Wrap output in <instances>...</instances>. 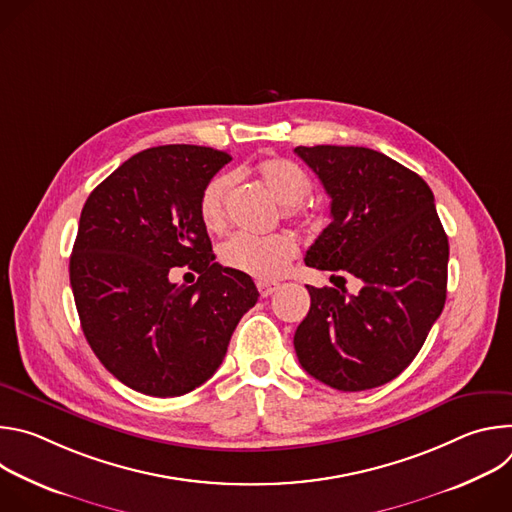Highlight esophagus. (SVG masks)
Returning a JSON list of instances; mask_svg holds the SVG:
<instances>
[{
	"mask_svg": "<svg viewBox=\"0 0 512 512\" xmlns=\"http://www.w3.org/2000/svg\"><path fill=\"white\" fill-rule=\"evenodd\" d=\"M257 289H259L261 298H269L271 294H275V291L279 289V285L273 283V281H257Z\"/></svg>",
	"mask_w": 512,
	"mask_h": 512,
	"instance_id": "1",
	"label": "esophagus"
}]
</instances>
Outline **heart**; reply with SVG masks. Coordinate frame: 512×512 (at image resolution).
Returning <instances> with one entry per match:
<instances>
[{
	"label": "heart",
	"mask_w": 512,
	"mask_h": 512,
	"mask_svg": "<svg viewBox=\"0 0 512 512\" xmlns=\"http://www.w3.org/2000/svg\"><path fill=\"white\" fill-rule=\"evenodd\" d=\"M257 176L267 192L287 206V216H302L300 204L312 192L310 174L296 162L287 158H271L259 164ZM235 188V176L231 172L216 174L210 178L200 194L198 210L200 221L210 233H218L227 223V202ZM221 263L229 269L247 273L261 281L279 279L298 255L294 237L277 233L269 237L233 235L221 245Z\"/></svg>",
	"instance_id": "b5f03b06"
}]
</instances>
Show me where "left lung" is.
Masks as SVG:
<instances>
[{
	"label": "left lung",
	"mask_w": 512,
	"mask_h": 512,
	"mask_svg": "<svg viewBox=\"0 0 512 512\" xmlns=\"http://www.w3.org/2000/svg\"><path fill=\"white\" fill-rule=\"evenodd\" d=\"M332 198V223L306 265L354 275L356 296L312 287L294 346L302 369L338 391H367L399 377L446 304L450 245L421 176L354 145L296 148Z\"/></svg>",
	"instance_id": "8db88e82"
}]
</instances>
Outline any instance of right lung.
I'll return each mask as SVG.
<instances>
[{"label":"right lung","mask_w":512,"mask_h":512,"mask_svg":"<svg viewBox=\"0 0 512 512\" xmlns=\"http://www.w3.org/2000/svg\"><path fill=\"white\" fill-rule=\"evenodd\" d=\"M229 162L202 145L143 150L83 206L68 267L81 326L103 367L143 395L178 397L208 381L257 304L247 273L214 263L200 221V194ZM176 266L199 281L170 282Z\"/></svg>","instance_id":"1"}]
</instances>
